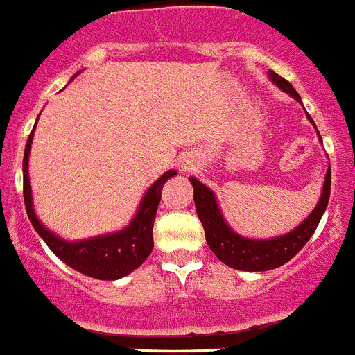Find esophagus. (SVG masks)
<instances>
[{"mask_svg": "<svg viewBox=\"0 0 355 355\" xmlns=\"http://www.w3.org/2000/svg\"><path fill=\"white\" fill-rule=\"evenodd\" d=\"M182 169H186V166H182Z\"/></svg>", "mask_w": 355, "mask_h": 355, "instance_id": "obj_1", "label": "esophagus"}]
</instances>
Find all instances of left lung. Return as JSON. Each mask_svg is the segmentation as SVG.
<instances>
[{"label":"left lung","mask_w":355,"mask_h":355,"mask_svg":"<svg viewBox=\"0 0 355 355\" xmlns=\"http://www.w3.org/2000/svg\"><path fill=\"white\" fill-rule=\"evenodd\" d=\"M268 77L271 79L272 84L279 87L282 91L288 93L290 96L295 98L298 103L302 105L300 94L297 93L295 87L278 76L276 72L269 70ZM309 122L315 128L314 121L309 114ZM318 131V128H315ZM319 141L322 143L321 135H319ZM189 182L193 184V198H195V209L198 214V219L202 220V226L205 230V240L209 243L210 250L216 254V257L220 262L233 269H240V271H250V272H261V271H271V269L279 268V266L286 264L290 259H293L298 252L304 248L309 238L314 234L315 227H318L319 220H321L322 214H324L326 207H328L329 200V188H331V167H328L322 182L321 196H319L318 203L312 209V212L293 227L292 231L285 234H278L272 238H247L238 234L230 224L224 219L223 212H220L219 202L216 198V193L200 182L196 178H189Z\"/></svg>","instance_id":"1"}]
</instances>
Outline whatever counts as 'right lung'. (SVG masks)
Returning <instances> with one entry per match:
<instances>
[{"mask_svg":"<svg viewBox=\"0 0 355 355\" xmlns=\"http://www.w3.org/2000/svg\"><path fill=\"white\" fill-rule=\"evenodd\" d=\"M76 76H79V72ZM34 131H36V125H34L33 132H31L29 139L26 143V152H24L22 162L24 202H26L27 216H29V220L34 226V230L37 231V234L43 238L44 243L50 247V250L57 255L60 261L65 262L69 268L89 276V278L114 282V279H121L124 276L131 275L152 254L153 220H155L157 209H159L160 195H162L164 184L178 174L176 171H167L166 174H162L146 189L135 217H132L128 226L119 231H114V233L98 234V236L70 241L58 236L51 230H48L41 223L40 217L36 216V210H34L33 189H31L29 181V155Z\"/></svg>","mask_w":355,"mask_h":355,"instance_id":"1","label":"right lung"}]
</instances>
